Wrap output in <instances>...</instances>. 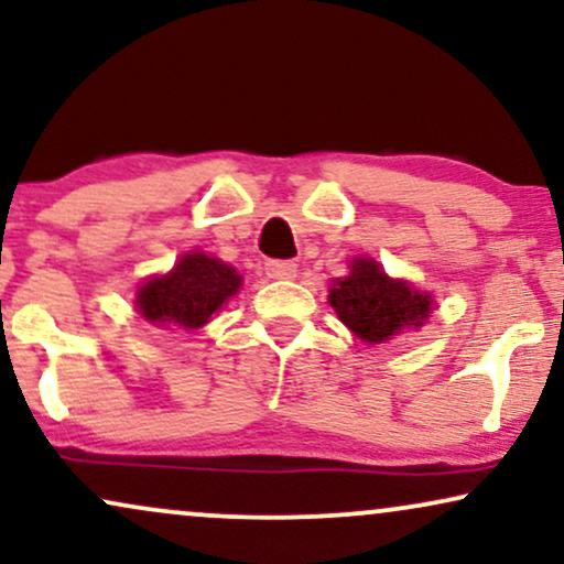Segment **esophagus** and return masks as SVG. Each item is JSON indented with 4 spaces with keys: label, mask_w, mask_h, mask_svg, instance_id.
I'll return each instance as SVG.
<instances>
[{
    "label": "esophagus",
    "mask_w": 564,
    "mask_h": 564,
    "mask_svg": "<svg viewBox=\"0 0 564 564\" xmlns=\"http://www.w3.org/2000/svg\"><path fill=\"white\" fill-rule=\"evenodd\" d=\"M264 275L275 278V281H289V278L296 275V264L294 262L273 260V262L264 264Z\"/></svg>",
    "instance_id": "1"
}]
</instances>
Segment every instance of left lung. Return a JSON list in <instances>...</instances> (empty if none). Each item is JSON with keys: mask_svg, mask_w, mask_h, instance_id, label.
Here are the masks:
<instances>
[{"mask_svg": "<svg viewBox=\"0 0 564 564\" xmlns=\"http://www.w3.org/2000/svg\"><path fill=\"white\" fill-rule=\"evenodd\" d=\"M330 307L357 338L370 344L389 341L410 325H423L431 312V296L420 294L404 281H391L381 264L368 257L351 260V273L336 278Z\"/></svg>", "mask_w": 564, "mask_h": 564, "instance_id": "8db88e82", "label": "left lung"}]
</instances>
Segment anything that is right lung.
Here are the masks:
<instances>
[{
	"mask_svg": "<svg viewBox=\"0 0 564 564\" xmlns=\"http://www.w3.org/2000/svg\"><path fill=\"white\" fill-rule=\"evenodd\" d=\"M239 286L241 275L234 268L205 252H192L181 257L167 275L147 281L135 304L149 323L199 328Z\"/></svg>",
	"mask_w": 564,
	"mask_h": 564,
	"instance_id": "right-lung-1",
	"label": "right lung"
}]
</instances>
